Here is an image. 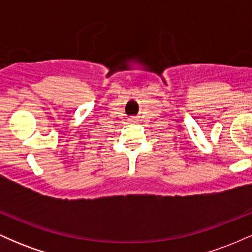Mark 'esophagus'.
I'll return each instance as SVG.
<instances>
[{
	"label": "esophagus",
	"mask_w": 252,
	"mask_h": 252,
	"mask_svg": "<svg viewBox=\"0 0 252 252\" xmlns=\"http://www.w3.org/2000/svg\"><path fill=\"white\" fill-rule=\"evenodd\" d=\"M128 122H129V123H136V122H137V118L134 117V116L130 117L129 120H128Z\"/></svg>",
	"instance_id": "obj_1"
}]
</instances>
